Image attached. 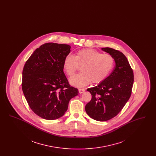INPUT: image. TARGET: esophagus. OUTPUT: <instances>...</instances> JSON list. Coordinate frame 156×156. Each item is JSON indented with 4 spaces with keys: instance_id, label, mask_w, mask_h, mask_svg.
<instances>
[{
    "instance_id": "1",
    "label": "esophagus",
    "mask_w": 156,
    "mask_h": 156,
    "mask_svg": "<svg viewBox=\"0 0 156 156\" xmlns=\"http://www.w3.org/2000/svg\"><path fill=\"white\" fill-rule=\"evenodd\" d=\"M78 90H79V93L80 94H82V93H83L85 91V89H82V88H80V89H78Z\"/></svg>"
}]
</instances>
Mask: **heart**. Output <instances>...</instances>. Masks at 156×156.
Wrapping results in <instances>:
<instances>
[{
    "label": "heart",
    "instance_id": "1",
    "mask_svg": "<svg viewBox=\"0 0 156 156\" xmlns=\"http://www.w3.org/2000/svg\"><path fill=\"white\" fill-rule=\"evenodd\" d=\"M82 66V73L69 79L72 85L82 87L89 82L100 83L110 74L114 65V59L109 54H103L92 49H83L76 52L75 56L68 54L63 62V68L69 76L74 74L77 65Z\"/></svg>",
    "mask_w": 156,
    "mask_h": 156
}]
</instances>
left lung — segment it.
<instances>
[{
  "label": "left lung",
  "instance_id": "1",
  "mask_svg": "<svg viewBox=\"0 0 156 156\" xmlns=\"http://www.w3.org/2000/svg\"><path fill=\"white\" fill-rule=\"evenodd\" d=\"M115 60L116 66L111 74L96 87L87 89L92 95L86 105L89 117L100 122L116 116L129 99L134 82L133 70L126 56L112 48H102Z\"/></svg>",
  "mask_w": 156,
  "mask_h": 156
}]
</instances>
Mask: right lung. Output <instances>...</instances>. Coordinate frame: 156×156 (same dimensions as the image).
<instances>
[{"label": "right lung", "mask_w": 156, "mask_h": 156, "mask_svg": "<svg viewBox=\"0 0 156 156\" xmlns=\"http://www.w3.org/2000/svg\"><path fill=\"white\" fill-rule=\"evenodd\" d=\"M71 46L48 43L31 55L23 70V92L31 109L47 120L58 119L68 109L70 99L78 95L63 71V62Z\"/></svg>", "instance_id": "right-lung-1"}]
</instances>
